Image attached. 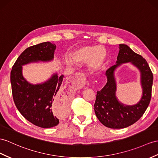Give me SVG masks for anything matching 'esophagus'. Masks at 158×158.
Returning a JSON list of instances; mask_svg holds the SVG:
<instances>
[{
  "label": "esophagus",
  "mask_w": 158,
  "mask_h": 158,
  "mask_svg": "<svg viewBox=\"0 0 158 158\" xmlns=\"http://www.w3.org/2000/svg\"><path fill=\"white\" fill-rule=\"evenodd\" d=\"M80 76V73H76V74L74 75V76H72V78H78Z\"/></svg>",
  "instance_id": "esophagus-1"
}]
</instances>
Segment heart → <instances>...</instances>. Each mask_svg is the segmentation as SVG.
Instances as JSON below:
<instances>
[{"label": "heart", "mask_w": 158, "mask_h": 158, "mask_svg": "<svg viewBox=\"0 0 158 158\" xmlns=\"http://www.w3.org/2000/svg\"><path fill=\"white\" fill-rule=\"evenodd\" d=\"M106 60V52L101 47L95 45H83L74 49L70 53V57H66L65 62L69 66L88 63L91 70L97 71L101 69Z\"/></svg>", "instance_id": "heart-1"}]
</instances>
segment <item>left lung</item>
<instances>
[{
	"label": "left lung",
	"instance_id": "8db88e82",
	"mask_svg": "<svg viewBox=\"0 0 158 158\" xmlns=\"http://www.w3.org/2000/svg\"><path fill=\"white\" fill-rule=\"evenodd\" d=\"M116 64L106 72L107 82L97 92L94 112L102 125L111 129H123L133 125L143 116L152 97L153 74L143 57L135 53L128 45L119 44ZM130 62L140 70L142 97L134 106H125L116 97V83L114 71L121 64Z\"/></svg>",
	"mask_w": 158,
	"mask_h": 158
}]
</instances>
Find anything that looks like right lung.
Returning a JSON list of instances; mask_svg holds the SVG:
<instances>
[{
  "label": "right lung",
  "mask_w": 158,
  "mask_h": 158,
  "mask_svg": "<svg viewBox=\"0 0 158 158\" xmlns=\"http://www.w3.org/2000/svg\"><path fill=\"white\" fill-rule=\"evenodd\" d=\"M56 45L49 41L31 46L19 56L10 72L13 97L19 112L27 120L41 128H50L59 123L52 112L53 103L68 105V92L61 86L64 75L53 74L47 81L29 83L23 76V66L30 63L47 62L54 58Z\"/></svg>",
  "instance_id": "right-lung-1"
}]
</instances>
